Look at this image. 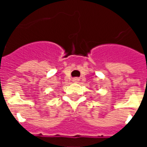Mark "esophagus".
Returning <instances> with one entry per match:
<instances>
[{
    "mask_svg": "<svg viewBox=\"0 0 147 147\" xmlns=\"http://www.w3.org/2000/svg\"><path fill=\"white\" fill-rule=\"evenodd\" d=\"M73 81L74 82H76H76H78V81H80V79H79V78H74L73 79Z\"/></svg>",
    "mask_w": 147,
    "mask_h": 147,
    "instance_id": "esophagus-1",
    "label": "esophagus"
}]
</instances>
